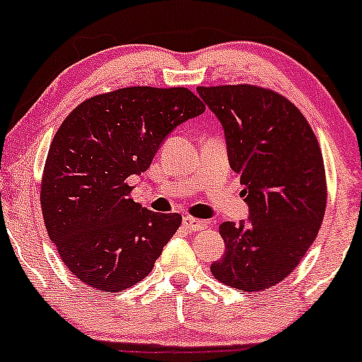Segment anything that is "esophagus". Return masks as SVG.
I'll return each mask as SVG.
<instances>
[{
	"label": "esophagus",
	"mask_w": 362,
	"mask_h": 362,
	"mask_svg": "<svg viewBox=\"0 0 362 362\" xmlns=\"http://www.w3.org/2000/svg\"><path fill=\"white\" fill-rule=\"evenodd\" d=\"M182 225H185L189 231H202L206 228L208 223L203 220H198V218H193V216H185L182 218Z\"/></svg>",
	"instance_id": "1"
}]
</instances>
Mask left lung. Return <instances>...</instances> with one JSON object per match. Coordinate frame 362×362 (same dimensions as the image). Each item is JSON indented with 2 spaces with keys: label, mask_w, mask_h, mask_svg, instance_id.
Segmentation results:
<instances>
[{
  "label": "left lung",
  "mask_w": 362,
  "mask_h": 362,
  "mask_svg": "<svg viewBox=\"0 0 362 362\" xmlns=\"http://www.w3.org/2000/svg\"><path fill=\"white\" fill-rule=\"evenodd\" d=\"M196 90L220 120L248 204L247 220L220 225L226 252L211 263V274L245 292L274 287L300 263L322 225L327 189L317 137L276 92L255 86Z\"/></svg>",
  "instance_id": "left-lung-1"
}]
</instances>
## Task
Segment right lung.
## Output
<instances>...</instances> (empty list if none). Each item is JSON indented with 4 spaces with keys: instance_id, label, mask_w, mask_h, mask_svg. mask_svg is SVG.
I'll return each mask as SVG.
<instances>
[{
    "instance_id": "right-lung-1",
    "label": "right lung",
    "mask_w": 362,
    "mask_h": 362,
    "mask_svg": "<svg viewBox=\"0 0 362 362\" xmlns=\"http://www.w3.org/2000/svg\"><path fill=\"white\" fill-rule=\"evenodd\" d=\"M203 112L185 87H127L82 102L62 122L40 203L48 236L80 282L120 292L153 270L181 215L134 203L129 177L151 166L174 129Z\"/></svg>"
}]
</instances>
